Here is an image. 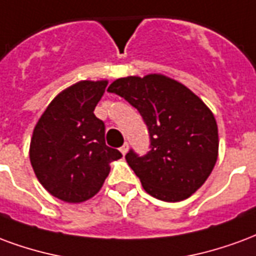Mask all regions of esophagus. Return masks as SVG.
I'll return each mask as SVG.
<instances>
[{
	"label": "esophagus",
	"instance_id": "obj_1",
	"mask_svg": "<svg viewBox=\"0 0 256 256\" xmlns=\"http://www.w3.org/2000/svg\"><path fill=\"white\" fill-rule=\"evenodd\" d=\"M128 143H124V144H122V146L120 147V151H121V154H122V156H126V152H128Z\"/></svg>",
	"mask_w": 256,
	"mask_h": 256
}]
</instances>
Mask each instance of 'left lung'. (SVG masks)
I'll return each instance as SVG.
<instances>
[{
  "label": "left lung",
  "instance_id": "1",
  "mask_svg": "<svg viewBox=\"0 0 256 256\" xmlns=\"http://www.w3.org/2000/svg\"><path fill=\"white\" fill-rule=\"evenodd\" d=\"M139 110L150 134L151 150H130L128 165L144 191L165 202H180L202 187L218 158V126L196 94L165 74L126 76L108 88Z\"/></svg>",
  "mask_w": 256,
  "mask_h": 256
}]
</instances>
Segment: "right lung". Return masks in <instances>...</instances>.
Returning <instances> with one entry per match:
<instances>
[{
    "instance_id": "right-lung-1",
    "label": "right lung",
    "mask_w": 256,
    "mask_h": 256,
    "mask_svg": "<svg viewBox=\"0 0 256 256\" xmlns=\"http://www.w3.org/2000/svg\"><path fill=\"white\" fill-rule=\"evenodd\" d=\"M108 80H82L62 90L34 128L30 161L53 196L82 203L96 195L121 152L105 143V124L94 109Z\"/></svg>"
}]
</instances>
